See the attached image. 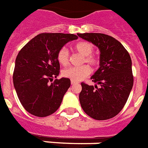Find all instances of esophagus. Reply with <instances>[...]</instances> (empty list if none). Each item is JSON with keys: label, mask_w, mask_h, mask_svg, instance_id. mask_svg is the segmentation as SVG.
<instances>
[{"label": "esophagus", "mask_w": 148, "mask_h": 148, "mask_svg": "<svg viewBox=\"0 0 148 148\" xmlns=\"http://www.w3.org/2000/svg\"><path fill=\"white\" fill-rule=\"evenodd\" d=\"M77 82H74V81H71V85H74V84H77Z\"/></svg>", "instance_id": "obj_1"}]
</instances>
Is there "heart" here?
Returning a JSON list of instances; mask_svg holds the SVG:
<instances>
[{"label": "heart", "mask_w": 148, "mask_h": 148, "mask_svg": "<svg viewBox=\"0 0 148 148\" xmlns=\"http://www.w3.org/2000/svg\"><path fill=\"white\" fill-rule=\"evenodd\" d=\"M75 51L82 55L84 59L82 60V63H87L91 66H96L99 63L98 59L94 56L93 53L94 47L92 44L86 42V41H81L75 45L74 46ZM58 62L60 65L65 66L68 65L70 60V52L66 47H62L58 51L57 56ZM91 73V69L89 66L86 65L81 66L78 67H68L62 71V75L66 78H69L71 81L77 82L84 79L85 77L88 76Z\"/></svg>", "instance_id": "obj_1"}]
</instances>
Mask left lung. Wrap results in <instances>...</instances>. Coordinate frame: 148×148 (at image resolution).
I'll return each mask as SVG.
<instances>
[{
	"instance_id": "obj_1",
	"label": "left lung",
	"mask_w": 148,
	"mask_h": 148,
	"mask_svg": "<svg viewBox=\"0 0 148 148\" xmlns=\"http://www.w3.org/2000/svg\"><path fill=\"white\" fill-rule=\"evenodd\" d=\"M80 38L98 47L99 68L91 77L95 83H82L79 100L83 110L96 120H107L116 116L124 108L133 85L132 60L119 40L99 33L77 34Z\"/></svg>"
}]
</instances>
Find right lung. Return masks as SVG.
Wrapping results in <instances>:
<instances>
[{
  "instance_id": "obj_1",
  "label": "right lung",
  "mask_w": 148,
  "mask_h": 148,
  "mask_svg": "<svg viewBox=\"0 0 148 148\" xmlns=\"http://www.w3.org/2000/svg\"><path fill=\"white\" fill-rule=\"evenodd\" d=\"M77 35L42 33L19 51L13 72V84L18 99L29 114L46 117L60 108L63 96L71 86L66 77L56 79L60 74L58 51Z\"/></svg>"
}]
</instances>
